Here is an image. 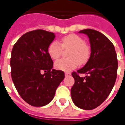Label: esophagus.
Segmentation results:
<instances>
[{
    "mask_svg": "<svg viewBox=\"0 0 125 125\" xmlns=\"http://www.w3.org/2000/svg\"><path fill=\"white\" fill-rule=\"evenodd\" d=\"M65 75L66 76H71V73L69 72H65Z\"/></svg>",
    "mask_w": 125,
    "mask_h": 125,
    "instance_id": "obj_1",
    "label": "esophagus"
}]
</instances>
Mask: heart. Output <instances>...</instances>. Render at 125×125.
Wrapping results in <instances>:
<instances>
[{
	"label": "heart",
	"instance_id": "obj_1",
	"mask_svg": "<svg viewBox=\"0 0 125 125\" xmlns=\"http://www.w3.org/2000/svg\"><path fill=\"white\" fill-rule=\"evenodd\" d=\"M63 49L67 51L68 58H62L55 62L56 69L63 71H69L76 68L78 64H85L89 60L91 49L84 40L76 34H69L62 39L60 43L53 42L49 45L48 52L53 60L60 58Z\"/></svg>",
	"mask_w": 125,
	"mask_h": 125
}]
</instances>
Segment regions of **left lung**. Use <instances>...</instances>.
<instances>
[{"label":"left lung","instance_id":"left-lung-1","mask_svg":"<svg viewBox=\"0 0 125 125\" xmlns=\"http://www.w3.org/2000/svg\"><path fill=\"white\" fill-rule=\"evenodd\" d=\"M89 39L91 55L84 66L72 73L74 83L71 89L76 106L93 110L101 104L112 90L117 78L118 62L115 47L106 36L93 29L80 30ZM79 74H85L81 77Z\"/></svg>","mask_w":125,"mask_h":125}]
</instances>
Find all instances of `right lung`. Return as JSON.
I'll list each match as a JSON object with an SVG mask.
<instances>
[{"mask_svg": "<svg viewBox=\"0 0 125 125\" xmlns=\"http://www.w3.org/2000/svg\"><path fill=\"white\" fill-rule=\"evenodd\" d=\"M55 35L44 30H36L22 35L15 43L11 55V75L19 94L33 106L51 103L64 72L53 69L48 52Z\"/></svg>", "mask_w": 125, "mask_h": 125, "instance_id": "obj_1", "label": "right lung"}]
</instances>
